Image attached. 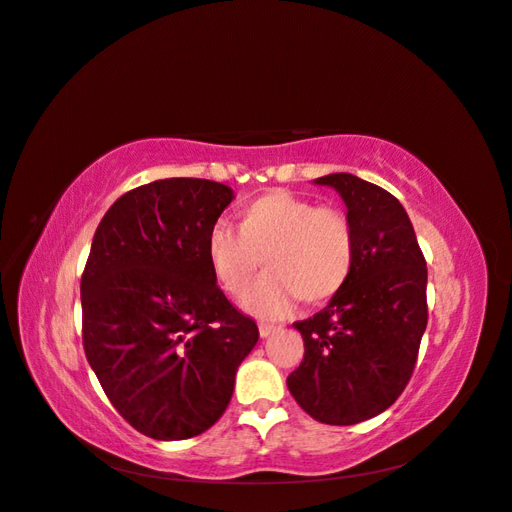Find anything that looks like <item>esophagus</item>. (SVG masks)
<instances>
[{
  "mask_svg": "<svg viewBox=\"0 0 512 512\" xmlns=\"http://www.w3.org/2000/svg\"><path fill=\"white\" fill-rule=\"evenodd\" d=\"M278 329L274 327V325H267V322H260L258 325V333H260V338H269V336H274Z\"/></svg>",
  "mask_w": 512,
  "mask_h": 512,
  "instance_id": "34e87169",
  "label": "esophagus"
}]
</instances>
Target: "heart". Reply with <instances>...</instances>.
I'll return each instance as SVG.
<instances>
[{
	"instance_id": "obj_1",
	"label": "heart",
	"mask_w": 512,
	"mask_h": 512,
	"mask_svg": "<svg viewBox=\"0 0 512 512\" xmlns=\"http://www.w3.org/2000/svg\"><path fill=\"white\" fill-rule=\"evenodd\" d=\"M353 256L356 234L347 214L283 190L249 203L241 229L218 221L207 234L212 274L229 294L245 287L263 258L265 274L241 294V307L258 318H285L298 298L316 305L336 296Z\"/></svg>"
}]
</instances>
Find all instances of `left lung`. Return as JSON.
<instances>
[{
    "instance_id": "left-lung-1",
    "label": "left lung",
    "mask_w": 512,
    "mask_h": 512,
    "mask_svg": "<svg viewBox=\"0 0 512 512\" xmlns=\"http://www.w3.org/2000/svg\"><path fill=\"white\" fill-rule=\"evenodd\" d=\"M347 207L356 234L351 276L325 309L296 322L305 358L289 393L314 420L349 426L400 398L426 320V260L402 203L347 172L320 176Z\"/></svg>"
}]
</instances>
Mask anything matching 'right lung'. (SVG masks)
<instances>
[{"label":"right lung","instance_id":"obj_1","mask_svg":"<svg viewBox=\"0 0 512 512\" xmlns=\"http://www.w3.org/2000/svg\"><path fill=\"white\" fill-rule=\"evenodd\" d=\"M232 201L216 181H152L117 198L92 238L83 349L114 409L152 440L210 429L258 342L207 260V234Z\"/></svg>","mask_w":512,"mask_h":512}]
</instances>
